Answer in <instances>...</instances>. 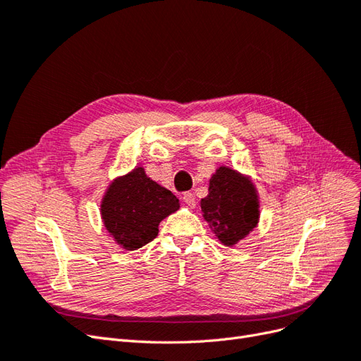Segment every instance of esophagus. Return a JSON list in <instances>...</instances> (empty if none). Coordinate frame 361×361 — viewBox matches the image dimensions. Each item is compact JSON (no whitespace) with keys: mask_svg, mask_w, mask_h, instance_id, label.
I'll return each instance as SVG.
<instances>
[{"mask_svg":"<svg viewBox=\"0 0 361 361\" xmlns=\"http://www.w3.org/2000/svg\"><path fill=\"white\" fill-rule=\"evenodd\" d=\"M182 200L187 203L190 207H194L195 206V199H194V194L192 192H185L182 195Z\"/></svg>","mask_w":361,"mask_h":361,"instance_id":"34e87169","label":"esophagus"}]
</instances>
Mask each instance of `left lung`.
Returning <instances> with one entry per match:
<instances>
[{
  "label": "left lung",
  "mask_w": 361,
  "mask_h": 361,
  "mask_svg": "<svg viewBox=\"0 0 361 361\" xmlns=\"http://www.w3.org/2000/svg\"><path fill=\"white\" fill-rule=\"evenodd\" d=\"M209 194L200 200L204 221L226 247H235L259 223V195L248 176L231 167H218L209 179Z\"/></svg>",
  "instance_id": "1"
}]
</instances>
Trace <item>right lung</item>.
<instances>
[{
    "label": "right lung",
    "instance_id": "1",
    "mask_svg": "<svg viewBox=\"0 0 361 361\" xmlns=\"http://www.w3.org/2000/svg\"><path fill=\"white\" fill-rule=\"evenodd\" d=\"M179 209L176 195L152 180L143 167L116 178L104 194L101 216L116 244L133 251L158 235V226Z\"/></svg>",
    "mask_w": 361,
    "mask_h": 361
}]
</instances>
